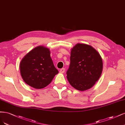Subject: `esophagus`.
Segmentation results:
<instances>
[{
  "label": "esophagus",
  "instance_id": "esophagus-1",
  "mask_svg": "<svg viewBox=\"0 0 125 125\" xmlns=\"http://www.w3.org/2000/svg\"><path fill=\"white\" fill-rule=\"evenodd\" d=\"M64 72H65V68H62L60 70V72L61 73H64Z\"/></svg>",
  "mask_w": 125,
  "mask_h": 125
}]
</instances>
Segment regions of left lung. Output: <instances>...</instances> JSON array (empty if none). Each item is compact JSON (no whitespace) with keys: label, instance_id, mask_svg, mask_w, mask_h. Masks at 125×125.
Listing matches in <instances>:
<instances>
[{"label":"left lung","instance_id":"1","mask_svg":"<svg viewBox=\"0 0 125 125\" xmlns=\"http://www.w3.org/2000/svg\"><path fill=\"white\" fill-rule=\"evenodd\" d=\"M101 57L91 46L78 43L71 50L67 78L76 89L84 91L91 88L102 73Z\"/></svg>","mask_w":125,"mask_h":125}]
</instances>
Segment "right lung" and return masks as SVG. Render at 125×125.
I'll use <instances>...</instances> for the list:
<instances>
[{
	"label": "right lung",
	"instance_id": "1",
	"mask_svg": "<svg viewBox=\"0 0 125 125\" xmlns=\"http://www.w3.org/2000/svg\"><path fill=\"white\" fill-rule=\"evenodd\" d=\"M20 68L24 81L36 89L48 86L59 73L51 58L49 49L43 46L29 52L22 60Z\"/></svg>",
	"mask_w": 125,
	"mask_h": 125
}]
</instances>
